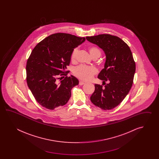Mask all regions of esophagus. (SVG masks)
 Returning <instances> with one entry per match:
<instances>
[{"label":"esophagus","instance_id":"1","mask_svg":"<svg viewBox=\"0 0 159 159\" xmlns=\"http://www.w3.org/2000/svg\"><path fill=\"white\" fill-rule=\"evenodd\" d=\"M85 84V83H84V82H83V81H80L79 84H80V86H82V85H83V84Z\"/></svg>","mask_w":159,"mask_h":159}]
</instances>
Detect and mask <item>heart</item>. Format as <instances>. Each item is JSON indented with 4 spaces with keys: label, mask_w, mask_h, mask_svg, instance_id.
I'll return each instance as SVG.
<instances>
[{
    "label": "heart",
    "mask_w": 159,
    "mask_h": 159,
    "mask_svg": "<svg viewBox=\"0 0 159 159\" xmlns=\"http://www.w3.org/2000/svg\"><path fill=\"white\" fill-rule=\"evenodd\" d=\"M79 49L78 48H75L72 52L71 58L72 61H75L77 56ZM89 52L91 57L94 56H98V57L101 55V51L98 48L95 47H92L89 48ZM75 75H76L78 78L84 81H88L91 80L97 73V69L94 67L92 66H86L84 65L79 66L77 68H75L73 71Z\"/></svg>",
    "instance_id": "b5f03b06"
}]
</instances>
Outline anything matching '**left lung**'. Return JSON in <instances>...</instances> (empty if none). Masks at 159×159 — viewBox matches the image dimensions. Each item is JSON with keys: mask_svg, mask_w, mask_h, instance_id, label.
Returning a JSON list of instances; mask_svg holds the SVG:
<instances>
[{"mask_svg": "<svg viewBox=\"0 0 159 159\" xmlns=\"http://www.w3.org/2000/svg\"><path fill=\"white\" fill-rule=\"evenodd\" d=\"M86 38L104 52V68L98 78L103 83L108 82L105 88L95 84L90 100L102 110H111L123 101L132 87L136 69L132 52L128 45L117 36L103 34Z\"/></svg>", "mask_w": 159, "mask_h": 159, "instance_id": "left-lung-1", "label": "left lung"}]
</instances>
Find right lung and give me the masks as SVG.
<instances>
[{"label":"right lung","instance_id":"1","mask_svg":"<svg viewBox=\"0 0 159 159\" xmlns=\"http://www.w3.org/2000/svg\"><path fill=\"white\" fill-rule=\"evenodd\" d=\"M85 40L84 37L57 33L44 39L33 49L26 66L27 84L44 107L54 110L69 100L71 89L79 84L78 79L71 75L58 82V77L68 73L66 70L72 52Z\"/></svg>","mask_w":159,"mask_h":159}]
</instances>
